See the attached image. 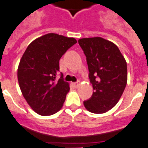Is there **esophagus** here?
I'll list each match as a JSON object with an SVG mask.
<instances>
[{"label": "esophagus", "instance_id": "34e87169", "mask_svg": "<svg viewBox=\"0 0 148 148\" xmlns=\"http://www.w3.org/2000/svg\"><path fill=\"white\" fill-rule=\"evenodd\" d=\"M73 85L74 86V87H78L79 85H80V82H75V83H73Z\"/></svg>", "mask_w": 148, "mask_h": 148}]
</instances>
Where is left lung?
<instances>
[{"mask_svg": "<svg viewBox=\"0 0 148 148\" xmlns=\"http://www.w3.org/2000/svg\"><path fill=\"white\" fill-rule=\"evenodd\" d=\"M78 43L86 57L89 78L94 90L84 105L90 112L103 114L116 105L125 89L126 62L118 47L104 38H82Z\"/></svg>", "mask_w": 148, "mask_h": 148, "instance_id": "8db88e82", "label": "left lung"}]
</instances>
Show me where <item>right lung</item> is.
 <instances>
[{"instance_id":"add662e5","label":"right lung","mask_w":148,"mask_h":148,"mask_svg":"<svg viewBox=\"0 0 148 148\" xmlns=\"http://www.w3.org/2000/svg\"><path fill=\"white\" fill-rule=\"evenodd\" d=\"M77 40L57 34H47L30 43L18 64V81L22 95L37 114L49 116L63 106L69 84L61 77L59 60Z\"/></svg>"}]
</instances>
